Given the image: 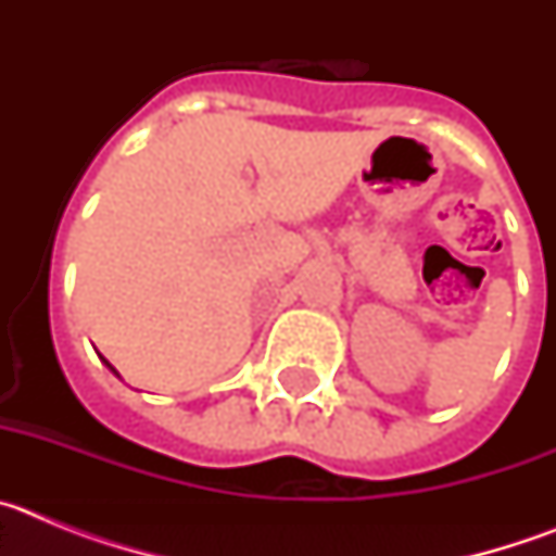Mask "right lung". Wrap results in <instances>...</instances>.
<instances>
[{"label":"right lung","mask_w":556,"mask_h":556,"mask_svg":"<svg viewBox=\"0 0 556 556\" xmlns=\"http://www.w3.org/2000/svg\"><path fill=\"white\" fill-rule=\"evenodd\" d=\"M105 365H108V362H105ZM108 367H111V365H108ZM111 370H113V367H111Z\"/></svg>","instance_id":"1"}]
</instances>
